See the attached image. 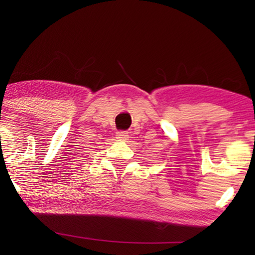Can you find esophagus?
I'll return each mask as SVG.
<instances>
[{"instance_id":"obj_1","label":"esophagus","mask_w":255,"mask_h":255,"mask_svg":"<svg viewBox=\"0 0 255 255\" xmlns=\"http://www.w3.org/2000/svg\"><path fill=\"white\" fill-rule=\"evenodd\" d=\"M116 138L120 139V140H127L128 138V134L127 131H118L116 133Z\"/></svg>"}]
</instances>
